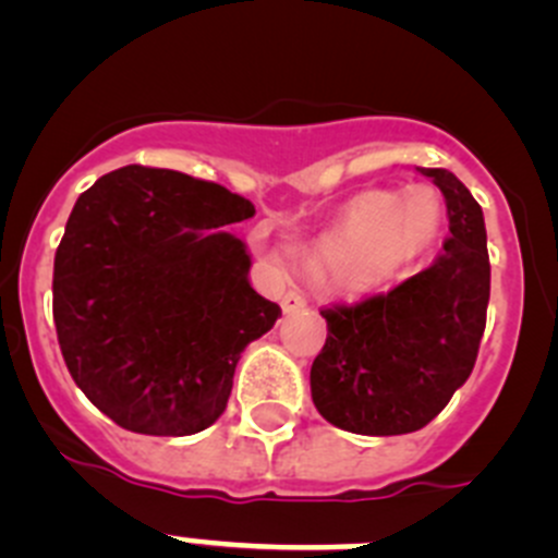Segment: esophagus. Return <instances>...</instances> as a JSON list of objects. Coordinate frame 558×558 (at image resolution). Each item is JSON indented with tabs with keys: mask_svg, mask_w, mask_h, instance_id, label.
Wrapping results in <instances>:
<instances>
[{
	"mask_svg": "<svg viewBox=\"0 0 558 558\" xmlns=\"http://www.w3.org/2000/svg\"><path fill=\"white\" fill-rule=\"evenodd\" d=\"M303 306H306V298H303L298 290L284 292V298H281V308H284V314L298 312V308H303Z\"/></svg>",
	"mask_w": 558,
	"mask_h": 558,
	"instance_id": "esophagus-1",
	"label": "esophagus"
}]
</instances>
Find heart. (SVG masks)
Wrapping results in <instances>:
<instances>
[{
    "label": "heart",
    "mask_w": 558,
    "mask_h": 558,
    "mask_svg": "<svg viewBox=\"0 0 558 558\" xmlns=\"http://www.w3.org/2000/svg\"><path fill=\"white\" fill-rule=\"evenodd\" d=\"M442 228V203L428 186L401 197L366 192L355 197L339 222L319 239L312 271L333 281L390 277L434 244Z\"/></svg>",
    "instance_id": "b5f03b06"
}]
</instances>
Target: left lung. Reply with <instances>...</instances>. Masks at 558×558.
Listing matches in <instances>:
<instances>
[{"label":"left lung","instance_id":"8db88e82","mask_svg":"<svg viewBox=\"0 0 558 558\" xmlns=\"http://www.w3.org/2000/svg\"><path fill=\"white\" fill-rule=\"evenodd\" d=\"M450 235L426 271L357 303L319 308L328 339L312 363V401L333 426L396 437L428 426L477 361L490 295L483 208L445 168Z\"/></svg>","mask_w":558,"mask_h":558}]
</instances>
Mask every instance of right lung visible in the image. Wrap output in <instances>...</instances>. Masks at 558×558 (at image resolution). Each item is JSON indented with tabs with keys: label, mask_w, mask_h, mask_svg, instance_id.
Listing matches in <instances>:
<instances>
[{
	"label": "right lung",
	"mask_w": 558,
	"mask_h": 558,
	"mask_svg": "<svg viewBox=\"0 0 558 558\" xmlns=\"http://www.w3.org/2000/svg\"><path fill=\"white\" fill-rule=\"evenodd\" d=\"M252 214L222 184L143 165L78 197L53 260V323L75 385L116 426L186 437L225 412L241 352L281 317L225 233Z\"/></svg>",
	"instance_id": "add662e5"
}]
</instances>
